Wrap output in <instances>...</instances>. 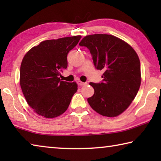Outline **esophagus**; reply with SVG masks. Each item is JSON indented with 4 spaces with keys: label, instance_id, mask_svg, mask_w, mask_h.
<instances>
[{
    "label": "esophagus",
    "instance_id": "obj_1",
    "mask_svg": "<svg viewBox=\"0 0 161 161\" xmlns=\"http://www.w3.org/2000/svg\"><path fill=\"white\" fill-rule=\"evenodd\" d=\"M77 83L80 86H84V85H86V84H87V83L82 82V81H78Z\"/></svg>",
    "mask_w": 161,
    "mask_h": 161
}]
</instances>
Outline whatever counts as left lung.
<instances>
[{
    "label": "left lung",
    "instance_id": "obj_1",
    "mask_svg": "<svg viewBox=\"0 0 161 161\" xmlns=\"http://www.w3.org/2000/svg\"><path fill=\"white\" fill-rule=\"evenodd\" d=\"M79 45L89 49L95 67L103 71L102 82L89 83L94 89L93 96L87 99L89 105L102 116L120 115L129 107L141 86L137 53L127 42L107 34L86 35Z\"/></svg>",
    "mask_w": 161,
    "mask_h": 161
}]
</instances>
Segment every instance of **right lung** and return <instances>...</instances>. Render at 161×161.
Masks as SVG:
<instances>
[{
  "label": "right lung",
  "mask_w": 161,
  "mask_h": 161,
  "mask_svg": "<svg viewBox=\"0 0 161 161\" xmlns=\"http://www.w3.org/2000/svg\"><path fill=\"white\" fill-rule=\"evenodd\" d=\"M81 36L45 40L32 47L22 60L20 84L26 102L38 115L55 118L65 112L77 84L61 81L59 75L67 67V54Z\"/></svg>",
  "instance_id": "1"
}]
</instances>
